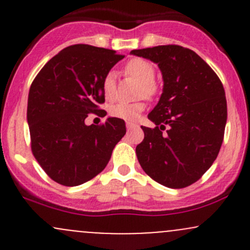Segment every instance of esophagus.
Listing matches in <instances>:
<instances>
[{
	"mask_svg": "<svg viewBox=\"0 0 250 250\" xmlns=\"http://www.w3.org/2000/svg\"><path fill=\"white\" fill-rule=\"evenodd\" d=\"M125 127H127V129H133V128H137L138 125L137 123H132V122H127L125 123Z\"/></svg>",
	"mask_w": 250,
	"mask_h": 250,
	"instance_id": "esophagus-1",
	"label": "esophagus"
}]
</instances>
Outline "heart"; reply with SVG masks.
Listing matches in <instances>:
<instances>
[{
	"label": "heart",
	"mask_w": 250,
	"mask_h": 250,
	"mask_svg": "<svg viewBox=\"0 0 250 250\" xmlns=\"http://www.w3.org/2000/svg\"><path fill=\"white\" fill-rule=\"evenodd\" d=\"M125 74L129 77L135 78L141 83L139 93L145 97H152L156 93L155 67L150 62L141 58L129 60L125 66ZM103 94L107 102L115 100L117 95V85H116L115 75L109 72L103 80ZM145 109L143 103H118L110 109V115L112 117L120 118L123 121H135L140 117L141 112Z\"/></svg>",
	"instance_id": "1"
}]
</instances>
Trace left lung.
Here are the masks:
<instances>
[{
  "mask_svg": "<svg viewBox=\"0 0 250 250\" xmlns=\"http://www.w3.org/2000/svg\"><path fill=\"white\" fill-rule=\"evenodd\" d=\"M130 54L156 62L163 77L160 102L147 116L156 127L141 125L144 140L135 148L138 161L161 185L186 188L201 179L220 151L228 120L223 83L188 48L168 44Z\"/></svg>",
  "mask_w": 250,
  "mask_h": 250,
  "instance_id": "obj_1",
  "label": "left lung"
}]
</instances>
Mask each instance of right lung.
<instances>
[{
    "label": "right lung",
    "mask_w": 250,
    "mask_h": 250,
    "mask_svg": "<svg viewBox=\"0 0 250 250\" xmlns=\"http://www.w3.org/2000/svg\"><path fill=\"white\" fill-rule=\"evenodd\" d=\"M123 58L115 50L74 44L35 77L27 99L31 150L55 183L77 186L97 176L125 137V123L120 118L109 117L100 125L84 123L89 113L106 115L99 109L105 102L103 80Z\"/></svg>",
    "instance_id": "obj_1"
}]
</instances>
